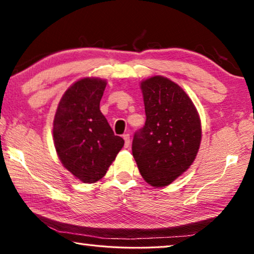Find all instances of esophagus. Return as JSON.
I'll use <instances>...</instances> for the list:
<instances>
[{"mask_svg":"<svg viewBox=\"0 0 254 254\" xmlns=\"http://www.w3.org/2000/svg\"><path fill=\"white\" fill-rule=\"evenodd\" d=\"M123 139H124V147L127 148L130 145V135L127 134H123Z\"/></svg>","mask_w":254,"mask_h":254,"instance_id":"obj_1","label":"esophagus"}]
</instances>
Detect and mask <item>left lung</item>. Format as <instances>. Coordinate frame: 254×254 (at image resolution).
Returning <instances> with one entry per match:
<instances>
[{"label":"left lung","mask_w":254,"mask_h":254,"mask_svg":"<svg viewBox=\"0 0 254 254\" xmlns=\"http://www.w3.org/2000/svg\"><path fill=\"white\" fill-rule=\"evenodd\" d=\"M145 124L135 132L132 153L145 182L167 186L194 162L201 140L200 119L184 89L162 76L141 81Z\"/></svg>","instance_id":"8db88e82"}]
</instances>
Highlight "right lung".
Here are the masks:
<instances>
[{"mask_svg": "<svg viewBox=\"0 0 254 254\" xmlns=\"http://www.w3.org/2000/svg\"><path fill=\"white\" fill-rule=\"evenodd\" d=\"M106 80H77L64 94L54 119V142L60 161L77 179L93 184L104 177L124 145L100 110Z\"/></svg>", "mask_w": 254, "mask_h": 254, "instance_id": "add662e5", "label": "right lung"}]
</instances>
